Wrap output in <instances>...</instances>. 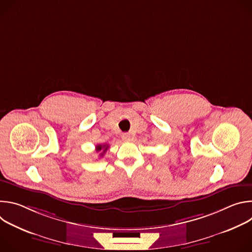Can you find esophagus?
I'll use <instances>...</instances> for the list:
<instances>
[{
    "label": "esophagus",
    "mask_w": 252,
    "mask_h": 252,
    "mask_svg": "<svg viewBox=\"0 0 252 252\" xmlns=\"http://www.w3.org/2000/svg\"><path fill=\"white\" fill-rule=\"evenodd\" d=\"M122 138H123L124 140H129V139H130V135H129L128 133H123Z\"/></svg>",
    "instance_id": "34e87169"
}]
</instances>
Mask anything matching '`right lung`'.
<instances>
[{
	"label": "right lung",
	"instance_id": "obj_1",
	"mask_svg": "<svg viewBox=\"0 0 252 252\" xmlns=\"http://www.w3.org/2000/svg\"><path fill=\"white\" fill-rule=\"evenodd\" d=\"M107 148H109V146H106V145H97V146L95 147V151H96V152H101V151H102V153L100 154V157H102L103 154L106 152Z\"/></svg>",
	"mask_w": 252,
	"mask_h": 252
}]
</instances>
